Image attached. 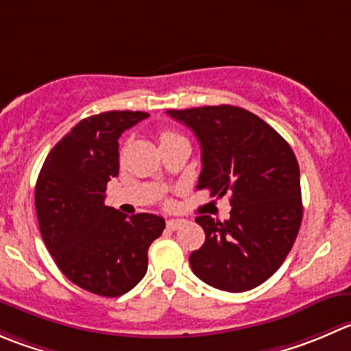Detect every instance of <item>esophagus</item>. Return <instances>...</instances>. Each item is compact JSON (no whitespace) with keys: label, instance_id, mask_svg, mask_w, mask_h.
<instances>
[{"label":"esophagus","instance_id":"obj_1","mask_svg":"<svg viewBox=\"0 0 351 351\" xmlns=\"http://www.w3.org/2000/svg\"><path fill=\"white\" fill-rule=\"evenodd\" d=\"M183 223H185V221H183V219H169L168 223H166V228H168V230L175 231V230H178V228L182 226Z\"/></svg>","mask_w":351,"mask_h":351}]
</instances>
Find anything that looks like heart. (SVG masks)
I'll list each match as a JSON object with an SVG mask.
<instances>
[{"label": "heart", "instance_id": "1", "mask_svg": "<svg viewBox=\"0 0 351 351\" xmlns=\"http://www.w3.org/2000/svg\"><path fill=\"white\" fill-rule=\"evenodd\" d=\"M178 138H183V137L180 134H175V132L165 130V132H161V135H159V144H166V142L178 141Z\"/></svg>", "mask_w": 351, "mask_h": 351}]
</instances>
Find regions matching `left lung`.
Here are the masks:
<instances>
[{
	"instance_id": "1",
	"label": "left lung",
	"mask_w": 351,
	"mask_h": 351,
	"mask_svg": "<svg viewBox=\"0 0 351 351\" xmlns=\"http://www.w3.org/2000/svg\"><path fill=\"white\" fill-rule=\"evenodd\" d=\"M195 134L202 149L197 190L231 193L230 219L207 214L195 221L206 241L190 254L193 274L231 293L252 290L273 276L287 258L304 216L300 169L288 142L243 108L168 110Z\"/></svg>"
}]
</instances>
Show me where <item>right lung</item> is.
<instances>
[{
    "label": "right lung",
    "mask_w": 351,
    "mask_h": 351,
    "mask_svg": "<svg viewBox=\"0 0 351 351\" xmlns=\"http://www.w3.org/2000/svg\"><path fill=\"white\" fill-rule=\"evenodd\" d=\"M144 111H106L78 121L47 154L36 183V213L47 250L77 287L120 297L147 273V250L165 219L128 217L104 204L118 176V138L145 120Z\"/></svg>",
    "instance_id": "right-lung-1"
}]
</instances>
